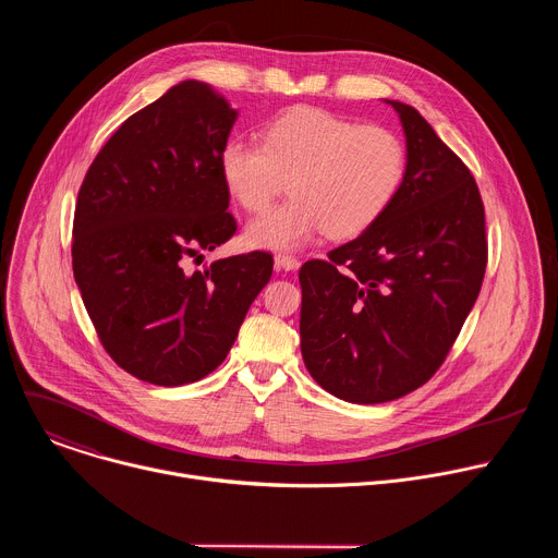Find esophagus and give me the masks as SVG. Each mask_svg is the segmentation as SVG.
I'll return each instance as SVG.
<instances>
[{
  "label": "esophagus",
  "mask_w": 558,
  "mask_h": 558,
  "mask_svg": "<svg viewBox=\"0 0 558 558\" xmlns=\"http://www.w3.org/2000/svg\"><path fill=\"white\" fill-rule=\"evenodd\" d=\"M274 263H276V269H284V271H295L300 267V260L289 254H276Z\"/></svg>",
  "instance_id": "34e87169"
}]
</instances>
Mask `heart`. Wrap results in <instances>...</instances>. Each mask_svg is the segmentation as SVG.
Returning <instances> with one entry per match:
<instances>
[{"instance_id":"heart-1","label":"heart","mask_w":558,"mask_h":558,"mask_svg":"<svg viewBox=\"0 0 558 558\" xmlns=\"http://www.w3.org/2000/svg\"><path fill=\"white\" fill-rule=\"evenodd\" d=\"M218 172L247 211L265 209L289 181L291 198L245 235L258 250H300L320 233L347 241L375 225L404 183L407 147L388 128L300 106L267 123L263 145L227 138Z\"/></svg>"}]
</instances>
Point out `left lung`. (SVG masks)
<instances>
[{"label":"left lung","instance_id":"left-lung-1","mask_svg":"<svg viewBox=\"0 0 558 558\" xmlns=\"http://www.w3.org/2000/svg\"><path fill=\"white\" fill-rule=\"evenodd\" d=\"M407 177L355 241L300 269V349L311 377L351 404L426 384L482 291L488 241L480 187L430 123L400 101Z\"/></svg>","mask_w":558,"mask_h":558}]
</instances>
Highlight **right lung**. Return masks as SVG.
Masks as SVG:
<instances>
[{
	"instance_id": "right-lung-1",
	"label": "right lung",
	"mask_w": 558,
	"mask_h": 558,
	"mask_svg": "<svg viewBox=\"0 0 558 558\" xmlns=\"http://www.w3.org/2000/svg\"><path fill=\"white\" fill-rule=\"evenodd\" d=\"M235 119L187 78L121 123L76 196L72 271L86 311L110 357L156 386L209 375L274 271L267 252L190 271L235 231L218 172Z\"/></svg>"
}]
</instances>
